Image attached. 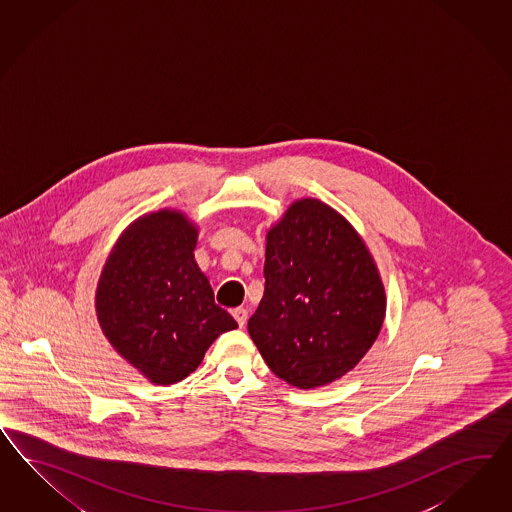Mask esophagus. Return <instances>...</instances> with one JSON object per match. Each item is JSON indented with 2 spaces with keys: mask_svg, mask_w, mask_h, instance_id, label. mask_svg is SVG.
I'll return each instance as SVG.
<instances>
[{
  "mask_svg": "<svg viewBox=\"0 0 512 512\" xmlns=\"http://www.w3.org/2000/svg\"><path fill=\"white\" fill-rule=\"evenodd\" d=\"M233 317L238 322V326L242 328L248 322V309L246 307H236V309H233Z\"/></svg>",
  "mask_w": 512,
  "mask_h": 512,
  "instance_id": "34e87169",
  "label": "esophagus"
}]
</instances>
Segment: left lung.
Returning <instances> with one entry per match:
<instances>
[{"instance_id": "left-lung-1", "label": "left lung", "mask_w": 512, "mask_h": 512, "mask_svg": "<svg viewBox=\"0 0 512 512\" xmlns=\"http://www.w3.org/2000/svg\"><path fill=\"white\" fill-rule=\"evenodd\" d=\"M264 294L248 332L272 373L326 386L352 371L386 317V292L360 235L317 199L292 203L266 236Z\"/></svg>"}]
</instances>
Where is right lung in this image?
<instances>
[{
  "instance_id": "right-lung-1",
  "label": "right lung",
  "mask_w": 512,
  "mask_h": 512,
  "mask_svg": "<svg viewBox=\"0 0 512 512\" xmlns=\"http://www.w3.org/2000/svg\"><path fill=\"white\" fill-rule=\"evenodd\" d=\"M197 229L175 210L134 221L98 281L97 315L113 348L154 384L194 373L208 346L238 328L195 263Z\"/></svg>"
}]
</instances>
